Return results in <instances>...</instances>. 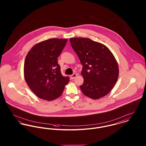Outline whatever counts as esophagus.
<instances>
[{
	"label": "esophagus",
	"mask_w": 146,
	"mask_h": 146,
	"mask_svg": "<svg viewBox=\"0 0 146 146\" xmlns=\"http://www.w3.org/2000/svg\"><path fill=\"white\" fill-rule=\"evenodd\" d=\"M77 76V74L76 73H74V74H73L72 75H71V76H70V78H71L72 79H74Z\"/></svg>",
	"instance_id": "esophagus-1"
}]
</instances>
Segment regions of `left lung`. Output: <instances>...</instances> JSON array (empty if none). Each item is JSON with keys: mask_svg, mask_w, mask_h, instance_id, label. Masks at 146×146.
Instances as JSON below:
<instances>
[{"mask_svg": "<svg viewBox=\"0 0 146 146\" xmlns=\"http://www.w3.org/2000/svg\"><path fill=\"white\" fill-rule=\"evenodd\" d=\"M71 46L83 65L84 82L80 89L86 96L98 99L110 92L119 77L117 62L104 44L88 38L69 39Z\"/></svg>", "mask_w": 146, "mask_h": 146, "instance_id": "left-lung-1", "label": "left lung"}]
</instances>
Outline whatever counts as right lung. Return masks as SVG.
Segmentation results:
<instances>
[{"label":"right lung","mask_w":146,"mask_h":146,"mask_svg":"<svg viewBox=\"0 0 146 146\" xmlns=\"http://www.w3.org/2000/svg\"><path fill=\"white\" fill-rule=\"evenodd\" d=\"M67 39L50 38L37 43L29 51L24 62L26 83L37 97L51 101L60 97L69 78L60 72L57 58Z\"/></svg>","instance_id":"right-lung-1"}]
</instances>
